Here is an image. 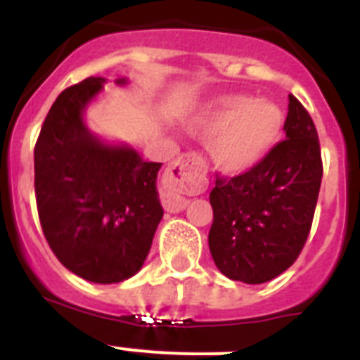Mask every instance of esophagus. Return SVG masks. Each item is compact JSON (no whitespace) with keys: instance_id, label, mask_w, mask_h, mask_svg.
Here are the masks:
<instances>
[{"instance_id":"obj_1","label":"esophagus","mask_w":360,"mask_h":360,"mask_svg":"<svg viewBox=\"0 0 360 360\" xmlns=\"http://www.w3.org/2000/svg\"><path fill=\"white\" fill-rule=\"evenodd\" d=\"M200 157L195 153H187L182 157L174 160L173 164L167 167L164 174V186L165 191L162 193V205H164L165 211L169 212H180L189 205V200L180 196L174 191V187L182 186V184L193 182L195 173L198 171Z\"/></svg>"}]
</instances>
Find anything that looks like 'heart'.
<instances>
[{
	"mask_svg": "<svg viewBox=\"0 0 360 360\" xmlns=\"http://www.w3.org/2000/svg\"><path fill=\"white\" fill-rule=\"evenodd\" d=\"M285 113L269 98L232 95L196 119L193 131L211 144V157L225 173H243L265 160L281 141Z\"/></svg>",
	"mask_w": 360,
	"mask_h": 360,
	"instance_id": "obj_1",
	"label": "heart"
}]
</instances>
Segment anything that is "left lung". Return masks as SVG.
<instances>
[{"label": "left lung", "instance_id": "obj_1", "mask_svg": "<svg viewBox=\"0 0 360 360\" xmlns=\"http://www.w3.org/2000/svg\"><path fill=\"white\" fill-rule=\"evenodd\" d=\"M287 139L263 162L219 176L209 195V249L219 272L259 285L278 278L299 257L310 234L319 198L323 160L310 113L288 95Z\"/></svg>", "mask_w": 360, "mask_h": 360}]
</instances>
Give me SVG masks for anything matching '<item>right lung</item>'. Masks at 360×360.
<instances>
[{
    "label": "right lung",
    "instance_id": "obj_1",
    "mask_svg": "<svg viewBox=\"0 0 360 360\" xmlns=\"http://www.w3.org/2000/svg\"><path fill=\"white\" fill-rule=\"evenodd\" d=\"M103 84V77H88L56 98L34 148V187L57 259L79 278L110 285L142 269L164 211L162 164L103 144L86 129L82 111Z\"/></svg>",
    "mask_w": 360,
    "mask_h": 360
}]
</instances>
